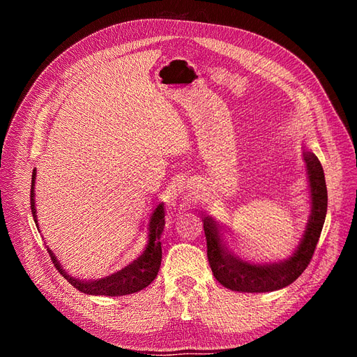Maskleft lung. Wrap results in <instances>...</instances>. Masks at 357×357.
Masks as SVG:
<instances>
[{
    "label": "left lung",
    "mask_w": 357,
    "mask_h": 357,
    "mask_svg": "<svg viewBox=\"0 0 357 357\" xmlns=\"http://www.w3.org/2000/svg\"><path fill=\"white\" fill-rule=\"evenodd\" d=\"M307 172L312 188L313 209L307 224V229L301 245L295 254L283 262L271 266H255L233 257L222 245L216 224L211 218H204L203 228L208 241V259L215 279L222 286L237 292H271L295 282L304 270L317 246L324 228L328 209V190L324 167L319 158L310 151H304Z\"/></svg>",
    "instance_id": "obj_1"
}]
</instances>
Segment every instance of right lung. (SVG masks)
I'll use <instances>...</instances> for the list:
<instances>
[{"label":"right lung","mask_w":357,"mask_h":357,"mask_svg":"<svg viewBox=\"0 0 357 357\" xmlns=\"http://www.w3.org/2000/svg\"><path fill=\"white\" fill-rule=\"evenodd\" d=\"M33 183H36V169L32 172V185H31V211L33 221L37 224V213H36V202H33ZM165 228V208L160 204L154 211L151 222H149V238L145 250L139 258H136L128 267L114 273L107 278L93 280V282H84L71 278L66 274L65 270L61 267V264L56 261L52 250L49 249L50 258L53 261V266L59 271L63 278L70 282L75 289L79 292H84L87 295H107V296H120V295H129L137 291L144 289L149 283H151L160 270V264H162V243H160V236Z\"/></svg>","instance_id":"add662e5"}]
</instances>
